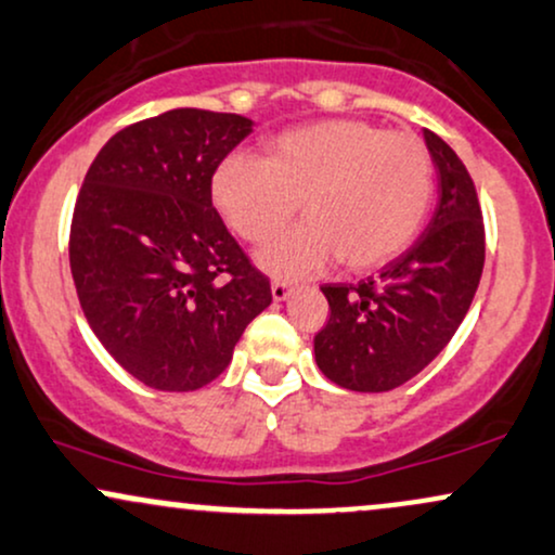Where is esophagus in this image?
Segmentation results:
<instances>
[{
	"label": "esophagus",
	"mask_w": 555,
	"mask_h": 555,
	"mask_svg": "<svg viewBox=\"0 0 555 555\" xmlns=\"http://www.w3.org/2000/svg\"><path fill=\"white\" fill-rule=\"evenodd\" d=\"M271 295H273V299H276V302H282V299L292 295V284L284 282V279H273Z\"/></svg>",
	"instance_id": "34e87169"
}]
</instances>
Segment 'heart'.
Wrapping results in <instances>:
<instances>
[{
	"label": "heart",
	"instance_id": "b5f03b06",
	"mask_svg": "<svg viewBox=\"0 0 555 555\" xmlns=\"http://www.w3.org/2000/svg\"><path fill=\"white\" fill-rule=\"evenodd\" d=\"M211 198L245 243L282 232L302 202L305 224L260 250L279 276H307L341 258L372 271L418 237L434 198L426 144L405 131L336 118L271 139L266 163L230 155L211 178Z\"/></svg>",
	"mask_w": 555,
	"mask_h": 555
}]
</instances>
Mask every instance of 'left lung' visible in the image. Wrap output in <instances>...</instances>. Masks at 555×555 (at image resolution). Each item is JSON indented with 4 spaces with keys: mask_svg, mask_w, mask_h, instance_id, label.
I'll list each match as a JSON object with an SVG mask.
<instances>
[{
    "mask_svg": "<svg viewBox=\"0 0 555 555\" xmlns=\"http://www.w3.org/2000/svg\"><path fill=\"white\" fill-rule=\"evenodd\" d=\"M439 176L429 230L379 276L323 284L331 318L315 333V362L331 383L385 392L416 377L450 344L476 297L486 260L478 193L463 159L426 129Z\"/></svg>",
    "mask_w": 555,
    "mask_h": 555,
    "instance_id": "1",
    "label": "left lung"
}]
</instances>
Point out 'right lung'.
I'll list each match as a JSON object with an SVG mask.
<instances>
[{
    "mask_svg": "<svg viewBox=\"0 0 555 555\" xmlns=\"http://www.w3.org/2000/svg\"><path fill=\"white\" fill-rule=\"evenodd\" d=\"M237 113L176 108L126 126L87 170L69 230L79 305L139 383L189 392L230 364L271 282L211 206L219 163L248 137Z\"/></svg>",
    "mask_w": 555,
    "mask_h": 555,
    "instance_id": "1",
    "label": "right lung"
}]
</instances>
